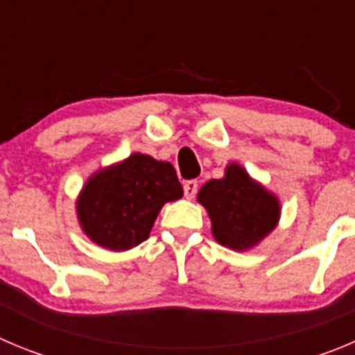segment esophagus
I'll list each match as a JSON object with an SVG mask.
<instances>
[{"label":"esophagus","instance_id":"obj_1","mask_svg":"<svg viewBox=\"0 0 355 355\" xmlns=\"http://www.w3.org/2000/svg\"><path fill=\"white\" fill-rule=\"evenodd\" d=\"M198 193V180H187L184 184V194L187 200H193Z\"/></svg>","mask_w":355,"mask_h":355}]
</instances>
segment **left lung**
<instances>
[{
  "instance_id": "left-lung-1",
  "label": "left lung",
  "mask_w": 355,
  "mask_h": 355,
  "mask_svg": "<svg viewBox=\"0 0 355 355\" xmlns=\"http://www.w3.org/2000/svg\"><path fill=\"white\" fill-rule=\"evenodd\" d=\"M198 203L208 211L215 241L236 252L257 247L282 214L277 194L238 162H230L223 178L208 180L198 191Z\"/></svg>"
}]
</instances>
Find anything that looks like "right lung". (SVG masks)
Segmentation results:
<instances>
[{
  "instance_id": "add662e5",
  "label": "right lung",
  "mask_w": 355,
  "mask_h": 355,
  "mask_svg": "<svg viewBox=\"0 0 355 355\" xmlns=\"http://www.w3.org/2000/svg\"><path fill=\"white\" fill-rule=\"evenodd\" d=\"M182 196L171 162L135 152L94 171L80 189L75 210L92 243L125 252L147 240L161 208Z\"/></svg>"
}]
</instances>
